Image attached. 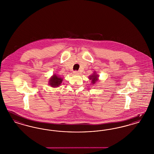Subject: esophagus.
<instances>
[{"instance_id":"obj_1","label":"esophagus","mask_w":154,"mask_h":154,"mask_svg":"<svg viewBox=\"0 0 154 154\" xmlns=\"http://www.w3.org/2000/svg\"><path fill=\"white\" fill-rule=\"evenodd\" d=\"M73 73L74 74H75V75H79V74H80V72L77 71V70H75V71H74Z\"/></svg>"}]
</instances>
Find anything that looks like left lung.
Wrapping results in <instances>:
<instances>
[{
	"label": "left lung",
	"instance_id": "8db88e82",
	"mask_svg": "<svg viewBox=\"0 0 154 154\" xmlns=\"http://www.w3.org/2000/svg\"><path fill=\"white\" fill-rule=\"evenodd\" d=\"M89 79L91 80V82L93 84H94L98 80V75H96V74L95 73L94 74H93L92 75L90 76L89 77Z\"/></svg>",
	"mask_w": 154,
	"mask_h": 154
}]
</instances>
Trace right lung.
I'll list each match as a JSON object with an SVG mask.
<instances>
[{"label":"right lung","instance_id":"right-lung-1","mask_svg":"<svg viewBox=\"0 0 154 154\" xmlns=\"http://www.w3.org/2000/svg\"><path fill=\"white\" fill-rule=\"evenodd\" d=\"M62 79H61L58 75L54 74L49 81V84L52 87H59L60 85V84L62 83Z\"/></svg>","mask_w":154,"mask_h":154}]
</instances>
